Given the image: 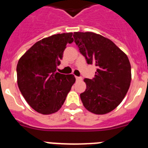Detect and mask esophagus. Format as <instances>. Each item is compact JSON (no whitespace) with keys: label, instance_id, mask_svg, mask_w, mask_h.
Masks as SVG:
<instances>
[{"label":"esophagus","instance_id":"1","mask_svg":"<svg viewBox=\"0 0 148 148\" xmlns=\"http://www.w3.org/2000/svg\"><path fill=\"white\" fill-rule=\"evenodd\" d=\"M75 78H76L77 81H80V80H82V77H78V76H75Z\"/></svg>","mask_w":148,"mask_h":148}]
</instances>
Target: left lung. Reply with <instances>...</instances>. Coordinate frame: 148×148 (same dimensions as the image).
Returning <instances> with one entry per match:
<instances>
[{"instance_id": "8db88e82", "label": "left lung", "mask_w": 148, "mask_h": 148, "mask_svg": "<svg viewBox=\"0 0 148 148\" xmlns=\"http://www.w3.org/2000/svg\"><path fill=\"white\" fill-rule=\"evenodd\" d=\"M73 37L88 64L97 67L92 79L85 78L87 89L80 94L84 108L98 115L113 110L127 92L131 66L127 56L110 39L94 32H74Z\"/></svg>"}]
</instances>
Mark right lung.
<instances>
[{
  "instance_id": "1",
  "label": "right lung",
  "mask_w": 148,
  "mask_h": 148,
  "mask_svg": "<svg viewBox=\"0 0 148 148\" xmlns=\"http://www.w3.org/2000/svg\"><path fill=\"white\" fill-rule=\"evenodd\" d=\"M73 40L72 32L51 35L35 43L18 61V87L38 113L49 115L59 110L75 83L73 75L56 71L66 44Z\"/></svg>"
}]
</instances>
